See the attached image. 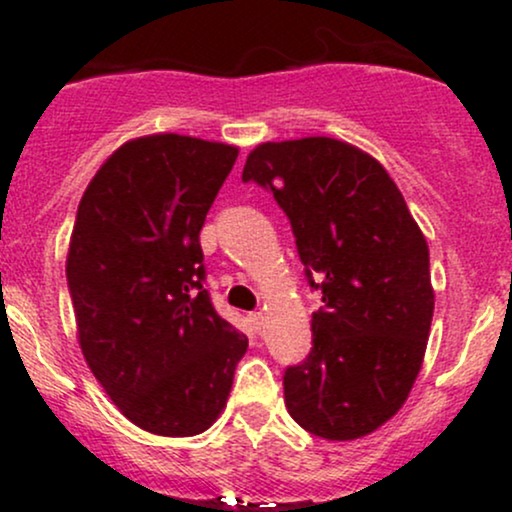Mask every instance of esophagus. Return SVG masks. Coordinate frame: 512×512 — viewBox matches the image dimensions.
<instances>
[{
    "label": "esophagus",
    "instance_id": "34e87169",
    "mask_svg": "<svg viewBox=\"0 0 512 512\" xmlns=\"http://www.w3.org/2000/svg\"><path fill=\"white\" fill-rule=\"evenodd\" d=\"M264 320H267V317H264V313H252V315H250L252 327H255L257 332H262V330H264Z\"/></svg>",
    "mask_w": 512,
    "mask_h": 512
}]
</instances>
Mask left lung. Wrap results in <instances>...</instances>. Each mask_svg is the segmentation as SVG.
I'll list each match as a JSON object with an SVG mask.
<instances>
[{
	"label": "left lung",
	"instance_id": "left-lung-1",
	"mask_svg": "<svg viewBox=\"0 0 512 512\" xmlns=\"http://www.w3.org/2000/svg\"><path fill=\"white\" fill-rule=\"evenodd\" d=\"M243 180L286 211L322 293L313 351L284 373L286 409L327 440L378 431L414 387L436 303L428 243L402 192L373 156L330 137L255 146Z\"/></svg>",
	"mask_w": 512,
	"mask_h": 512
}]
</instances>
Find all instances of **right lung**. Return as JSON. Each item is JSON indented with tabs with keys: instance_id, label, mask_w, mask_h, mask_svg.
<instances>
[{
	"instance_id": "add662e5",
	"label": "right lung",
	"mask_w": 512,
	"mask_h": 512,
	"mask_svg": "<svg viewBox=\"0 0 512 512\" xmlns=\"http://www.w3.org/2000/svg\"><path fill=\"white\" fill-rule=\"evenodd\" d=\"M238 146L149 134L88 182L69 238L76 337L105 395L156 436L207 431L248 337L216 313L199 245Z\"/></svg>"
}]
</instances>
